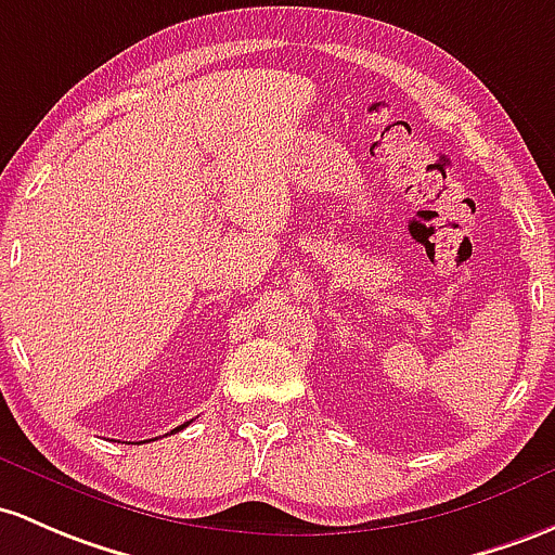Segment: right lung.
<instances>
[{"label":"right lung","mask_w":555,"mask_h":555,"mask_svg":"<svg viewBox=\"0 0 555 555\" xmlns=\"http://www.w3.org/2000/svg\"><path fill=\"white\" fill-rule=\"evenodd\" d=\"M184 426H188V423H184ZM184 426H180V428H175V431H182V428H184Z\"/></svg>","instance_id":"1"}]
</instances>
